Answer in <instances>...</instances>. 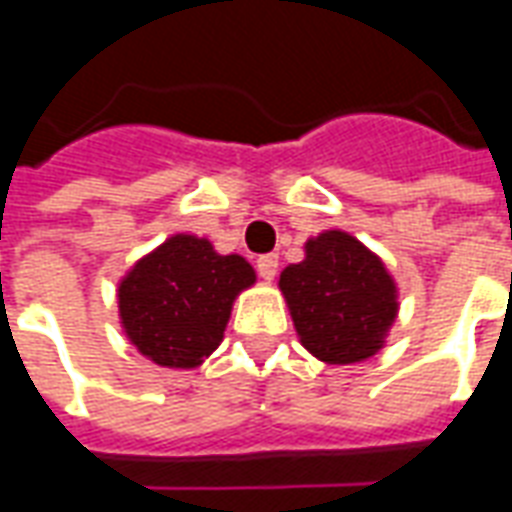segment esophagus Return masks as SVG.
Masks as SVG:
<instances>
[{"label": "esophagus", "instance_id": "1", "mask_svg": "<svg viewBox=\"0 0 512 512\" xmlns=\"http://www.w3.org/2000/svg\"><path fill=\"white\" fill-rule=\"evenodd\" d=\"M277 268H279V257L277 255H260L257 257V274L263 279H271L277 277Z\"/></svg>", "mask_w": 512, "mask_h": 512}]
</instances>
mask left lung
I'll use <instances>...</instances> for the list:
<instances>
[{
  "mask_svg": "<svg viewBox=\"0 0 512 512\" xmlns=\"http://www.w3.org/2000/svg\"><path fill=\"white\" fill-rule=\"evenodd\" d=\"M279 288L301 345L329 365L370 359L397 315L384 263L343 230L307 241V257L282 271Z\"/></svg>",
  "mask_w": 512,
  "mask_h": 512,
  "instance_id": "1",
  "label": "left lung"
}]
</instances>
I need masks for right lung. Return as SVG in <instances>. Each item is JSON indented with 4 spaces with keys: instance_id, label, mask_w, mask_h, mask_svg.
I'll return each mask as SVG.
<instances>
[{
    "instance_id": "right-lung-1",
    "label": "right lung",
    "mask_w": 512,
    "mask_h": 512,
    "mask_svg": "<svg viewBox=\"0 0 512 512\" xmlns=\"http://www.w3.org/2000/svg\"><path fill=\"white\" fill-rule=\"evenodd\" d=\"M255 282L241 255L172 235L120 282V321L139 354L161 367H197L224 337L235 296Z\"/></svg>"
}]
</instances>
